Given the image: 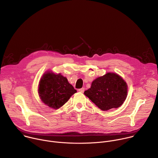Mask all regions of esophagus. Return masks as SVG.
Returning <instances> with one entry per match:
<instances>
[{"mask_svg":"<svg viewBox=\"0 0 158 158\" xmlns=\"http://www.w3.org/2000/svg\"><path fill=\"white\" fill-rule=\"evenodd\" d=\"M84 87H82V88H81V89H79V90H78V91L79 92V93H83L84 92Z\"/></svg>","mask_w":158,"mask_h":158,"instance_id":"1","label":"esophagus"}]
</instances>
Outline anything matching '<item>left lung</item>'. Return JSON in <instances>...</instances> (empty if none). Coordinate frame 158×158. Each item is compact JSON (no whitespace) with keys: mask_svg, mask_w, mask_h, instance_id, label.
Here are the masks:
<instances>
[{"mask_svg":"<svg viewBox=\"0 0 158 158\" xmlns=\"http://www.w3.org/2000/svg\"><path fill=\"white\" fill-rule=\"evenodd\" d=\"M84 94L101 110L106 111L123 104L127 95V85L119 74L107 73L94 79Z\"/></svg>","mask_w":158,"mask_h":158,"instance_id":"1","label":"left lung"}]
</instances>
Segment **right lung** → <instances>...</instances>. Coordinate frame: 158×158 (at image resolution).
<instances>
[{"instance_id": "right-lung-1", "label": "right lung", "mask_w": 158, "mask_h": 158, "mask_svg": "<svg viewBox=\"0 0 158 158\" xmlns=\"http://www.w3.org/2000/svg\"><path fill=\"white\" fill-rule=\"evenodd\" d=\"M76 92L65 77L51 71L45 73L39 82L38 93L41 101L54 109L62 107Z\"/></svg>"}]
</instances>
